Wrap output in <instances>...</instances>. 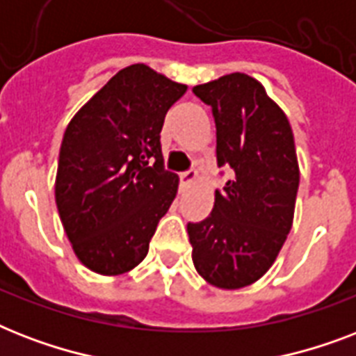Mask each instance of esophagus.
I'll return each mask as SVG.
<instances>
[{"mask_svg":"<svg viewBox=\"0 0 356 356\" xmlns=\"http://www.w3.org/2000/svg\"><path fill=\"white\" fill-rule=\"evenodd\" d=\"M179 179H181V186H186V184L194 183L195 179H197V172H195V170H188V172L181 173Z\"/></svg>","mask_w":356,"mask_h":356,"instance_id":"esophagus-1","label":"esophagus"}]
</instances>
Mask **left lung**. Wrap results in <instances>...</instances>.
<instances>
[{"label":"left lung","mask_w":356,"mask_h":356,"mask_svg":"<svg viewBox=\"0 0 356 356\" xmlns=\"http://www.w3.org/2000/svg\"><path fill=\"white\" fill-rule=\"evenodd\" d=\"M192 92L212 107L218 166L231 170L211 214L186 227L192 260L212 286L236 290L270 270L292 229L299 186L293 133L249 75H223Z\"/></svg>","instance_id":"obj_1"}]
</instances>
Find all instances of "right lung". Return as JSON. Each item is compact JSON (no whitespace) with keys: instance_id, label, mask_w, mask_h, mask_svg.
<instances>
[{"instance_id":"1","label":"right lung","mask_w":356,"mask_h":356,"mask_svg":"<svg viewBox=\"0 0 356 356\" xmlns=\"http://www.w3.org/2000/svg\"><path fill=\"white\" fill-rule=\"evenodd\" d=\"M186 92L145 64L120 70L66 127L55 201L77 259L99 275H122L147 254L177 195L164 170L161 131Z\"/></svg>"}]
</instances>
